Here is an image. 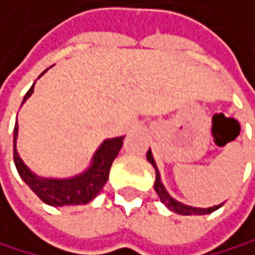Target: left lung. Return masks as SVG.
Segmentation results:
<instances>
[{
  "mask_svg": "<svg viewBox=\"0 0 255 255\" xmlns=\"http://www.w3.org/2000/svg\"><path fill=\"white\" fill-rule=\"evenodd\" d=\"M147 160H149V163L155 167V174H156V179H155V191L156 194H158L160 201L169 208V210L179 213V215H208L212 213L215 210H218L220 207H223V204L220 205H213V207H208V208H199V207H191V205H186V204H182L179 201H175L174 197L166 191V188L161 182V175H160V171L158 167H156V163L153 160V155L149 149V152H147Z\"/></svg>",
  "mask_w": 255,
  "mask_h": 255,
  "instance_id": "1",
  "label": "left lung"
}]
</instances>
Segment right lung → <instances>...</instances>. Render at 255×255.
<instances>
[{"label": "right lung", "instance_id": "right-lung-1", "mask_svg": "<svg viewBox=\"0 0 255 255\" xmlns=\"http://www.w3.org/2000/svg\"><path fill=\"white\" fill-rule=\"evenodd\" d=\"M34 84L26 92V95H24L21 105L26 102L31 97V94L34 92ZM17 136H18V125L15 122V128H13L15 167H17L21 180L26 183L45 204H48L51 207L81 205V204L91 202L94 197L102 191L103 185L108 180L111 164L124 144V136L105 139L100 144L99 149L95 150L91 160V166L84 172L75 177H69V179H48V177H40L37 174H34L29 167L23 163V160L20 158V155L17 152Z\"/></svg>", "mask_w": 255, "mask_h": 255}]
</instances>
